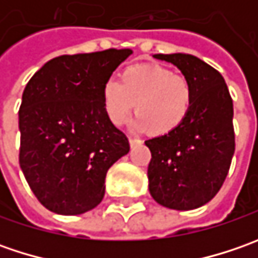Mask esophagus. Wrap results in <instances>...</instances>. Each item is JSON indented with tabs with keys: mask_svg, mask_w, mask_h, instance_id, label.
I'll return each instance as SVG.
<instances>
[{
	"mask_svg": "<svg viewBox=\"0 0 258 258\" xmlns=\"http://www.w3.org/2000/svg\"><path fill=\"white\" fill-rule=\"evenodd\" d=\"M129 144H131V146L134 148L135 145L142 144V141H141V139H136V138H129Z\"/></svg>",
	"mask_w": 258,
	"mask_h": 258,
	"instance_id": "esophagus-1",
	"label": "esophagus"
}]
</instances>
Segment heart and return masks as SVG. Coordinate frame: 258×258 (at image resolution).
<instances>
[{
  "label": "heart",
  "instance_id": "b5f03b06",
  "mask_svg": "<svg viewBox=\"0 0 258 258\" xmlns=\"http://www.w3.org/2000/svg\"><path fill=\"white\" fill-rule=\"evenodd\" d=\"M192 103L191 80L162 66H131L119 75V82L110 79L102 89L104 113L114 126L123 124L135 107V127L155 136L176 131Z\"/></svg>",
  "mask_w": 258,
  "mask_h": 258
}]
</instances>
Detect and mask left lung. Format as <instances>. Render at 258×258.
<instances>
[{
  "mask_svg": "<svg viewBox=\"0 0 258 258\" xmlns=\"http://www.w3.org/2000/svg\"><path fill=\"white\" fill-rule=\"evenodd\" d=\"M175 64L194 86L188 117L172 134L148 139L149 192L166 208L188 211L223 186L235 151L233 99L224 77L191 54H155Z\"/></svg>",
  "mask_w": 258,
  "mask_h": 258,
  "instance_id": "obj_1",
  "label": "left lung"
}]
</instances>
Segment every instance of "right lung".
<instances>
[{
  "mask_svg": "<svg viewBox=\"0 0 258 258\" xmlns=\"http://www.w3.org/2000/svg\"><path fill=\"white\" fill-rule=\"evenodd\" d=\"M132 50L60 55L23 93L20 166L47 210L77 215L102 203L107 169L129 152L126 135L104 113L102 89Z\"/></svg>",
  "mask_w": 258,
  "mask_h": 258,
  "instance_id": "1",
  "label": "right lung"
}]
</instances>
